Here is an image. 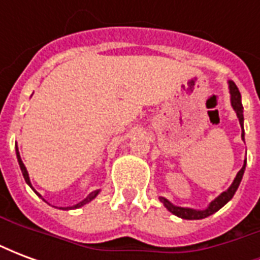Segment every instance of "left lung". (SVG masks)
Returning <instances> with one entry per match:
<instances>
[{"label": "left lung", "mask_w": 260, "mask_h": 260, "mask_svg": "<svg viewBox=\"0 0 260 260\" xmlns=\"http://www.w3.org/2000/svg\"><path fill=\"white\" fill-rule=\"evenodd\" d=\"M229 87H230V94H231V106L234 108V111L237 113V117L240 119V125H241V129H242V134H241V138H242V141H244V107H242V103H241V93L238 90V87L235 85L233 80H229ZM245 166H246V158L244 160V166H242V169L238 171V174L233 181V184L230 185V188L227 191H224L223 193H220V195L214 199V201L210 202V205L205 209V210H195V209H189V207H181V206H175L173 205L171 202L167 201L166 198H161L160 196V202L163 203L164 206L169 209L170 212L175 214V216H178L181 218H185V220H201V218H205L207 216H210L213 213H216L217 210H220L221 207L227 203L229 201H231V198L234 196V193L238 189V186H240V182L242 180V175H244V171H245Z\"/></svg>", "instance_id": "left-lung-1"}]
</instances>
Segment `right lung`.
<instances>
[{
	"instance_id": "obj_1",
	"label": "right lung",
	"mask_w": 260,
	"mask_h": 260,
	"mask_svg": "<svg viewBox=\"0 0 260 260\" xmlns=\"http://www.w3.org/2000/svg\"><path fill=\"white\" fill-rule=\"evenodd\" d=\"M16 157H18V163H19V167H20V170H22V174H23V178H25L26 184H27V185L30 186L31 189H33V186H31V184H30V178H29V174H27V170H26L25 164H23L22 158H20V154H19V150H18V146H16ZM33 191H35V189H33ZM35 192H36V191H35ZM99 192H100V189H97V191H93L91 193H89V196H87L86 199H83V201L79 202V203H76V205H74V206L65 207V210H71V209H78V207H82L83 205H86V203H89L90 201H93V199H94V198L99 195ZM36 193H37V192H36ZM37 195H39V193H37ZM39 196H40V195H39ZM40 198H42V196H40ZM43 201H44V199H43ZM59 209H64V207H59Z\"/></svg>"
}]
</instances>
